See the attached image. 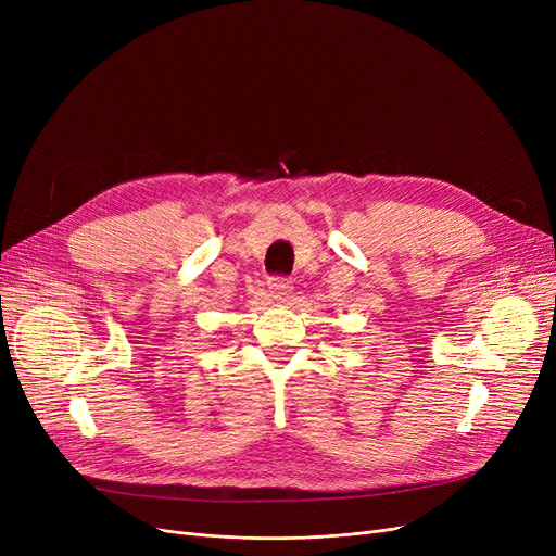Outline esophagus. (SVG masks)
I'll list each match as a JSON object with an SVG mask.
<instances>
[{"mask_svg": "<svg viewBox=\"0 0 556 556\" xmlns=\"http://www.w3.org/2000/svg\"><path fill=\"white\" fill-rule=\"evenodd\" d=\"M268 288H270V293H273V298H277V300H288L290 295H293V279H288V277H270L268 279Z\"/></svg>", "mask_w": 556, "mask_h": 556, "instance_id": "esophagus-1", "label": "esophagus"}]
</instances>
